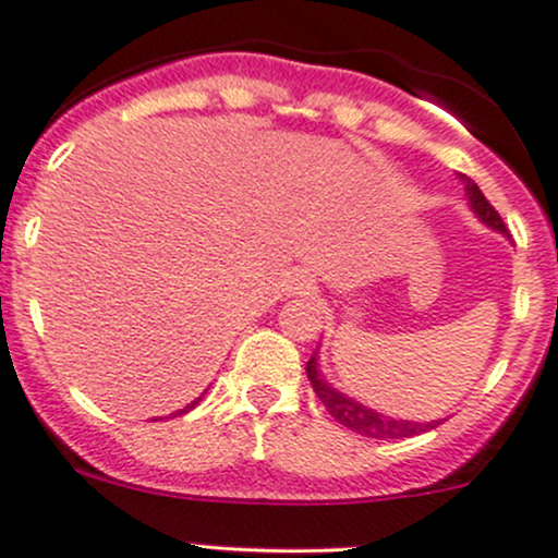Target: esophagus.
<instances>
[{"label": "esophagus", "mask_w": 558, "mask_h": 558, "mask_svg": "<svg viewBox=\"0 0 558 558\" xmlns=\"http://www.w3.org/2000/svg\"><path fill=\"white\" fill-rule=\"evenodd\" d=\"M289 291L291 294H310V291H313V278H310V275H304V272H294V275H289Z\"/></svg>", "instance_id": "34e87169"}]
</instances>
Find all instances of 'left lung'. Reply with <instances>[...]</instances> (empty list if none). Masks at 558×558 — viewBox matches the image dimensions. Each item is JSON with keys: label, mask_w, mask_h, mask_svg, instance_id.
I'll return each mask as SVG.
<instances>
[{"label": "left lung", "mask_w": 558, "mask_h": 558, "mask_svg": "<svg viewBox=\"0 0 558 558\" xmlns=\"http://www.w3.org/2000/svg\"><path fill=\"white\" fill-rule=\"evenodd\" d=\"M460 181L465 184V195H468V205H471L473 214L478 216V221H484L489 230L506 234L508 230L502 225L500 214L492 208L489 201L484 197V192L473 184V179L460 173ZM307 377L310 385H313L315 396L320 398V403L326 407V412L331 414L339 425H344L348 430L357 433V436H366V438H377V441H392V438H412L420 436V433L433 430V427L441 425L444 420H430V422H414V420H401V417H387V414L377 412V409L366 407V403L355 401L350 398L348 392L337 390L320 372V363H318V353L307 361Z\"/></svg>", "instance_id": "obj_1"}]
</instances>
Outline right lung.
I'll use <instances>...</instances> for the list:
<instances>
[{"instance_id":"add662e5","label":"right lung","mask_w":558,"mask_h":558,"mask_svg":"<svg viewBox=\"0 0 558 558\" xmlns=\"http://www.w3.org/2000/svg\"><path fill=\"white\" fill-rule=\"evenodd\" d=\"M201 401H203V396H201V398H195V401H192V403H186V407H184V409H179V412H173L171 417H175V414H186V412H190V409H195L197 403H201Z\"/></svg>"}]
</instances>
